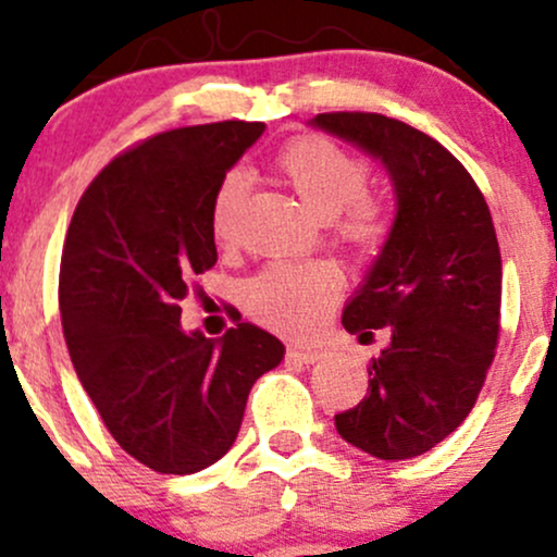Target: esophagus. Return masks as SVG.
Instances as JSON below:
<instances>
[{
	"mask_svg": "<svg viewBox=\"0 0 557 557\" xmlns=\"http://www.w3.org/2000/svg\"><path fill=\"white\" fill-rule=\"evenodd\" d=\"M287 356L296 359L300 363H317L324 359V350L322 348H304V345H296V348H287Z\"/></svg>",
	"mask_w": 557,
	"mask_h": 557,
	"instance_id": "esophagus-1",
	"label": "esophagus"
}]
</instances>
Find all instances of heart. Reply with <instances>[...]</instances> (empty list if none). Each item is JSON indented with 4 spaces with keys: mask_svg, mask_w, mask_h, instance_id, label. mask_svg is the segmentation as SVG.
Segmentation results:
<instances>
[{
    "mask_svg": "<svg viewBox=\"0 0 557 557\" xmlns=\"http://www.w3.org/2000/svg\"><path fill=\"white\" fill-rule=\"evenodd\" d=\"M277 170L309 212L332 220L345 209L343 235L359 246H374L385 235V220L363 198L369 164L327 138L304 136L290 140L277 157ZM246 196L240 170L222 177L212 201V230L216 240L233 238L235 216ZM341 290V272L324 261L314 264H272L246 285L251 314L285 332H309L322 322Z\"/></svg>",
    "mask_w": 557,
    "mask_h": 557,
    "instance_id": "b5f03b06",
    "label": "heart"
}]
</instances>
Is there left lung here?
I'll list each match as a JSON object with an SVG mask.
<instances>
[{
  "mask_svg": "<svg viewBox=\"0 0 557 557\" xmlns=\"http://www.w3.org/2000/svg\"><path fill=\"white\" fill-rule=\"evenodd\" d=\"M311 127L382 164L395 216L343 309L361 343L389 330L369 363V393L337 413L345 443L382 461L417 458L474 408L500 332V248L482 190L445 146L369 112H332Z\"/></svg>",
  "mask_w": 557,
  "mask_h": 557,
  "instance_id": "obj_1",
  "label": "left lung"
}]
</instances>
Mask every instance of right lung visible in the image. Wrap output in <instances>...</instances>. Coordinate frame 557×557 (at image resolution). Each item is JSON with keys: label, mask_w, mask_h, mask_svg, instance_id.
Segmentation results:
<instances>
[{"label": "right lung", "mask_w": 557, "mask_h": 557, "mask_svg": "<svg viewBox=\"0 0 557 557\" xmlns=\"http://www.w3.org/2000/svg\"><path fill=\"white\" fill-rule=\"evenodd\" d=\"M264 123L177 127L99 172L67 227L62 332L75 374L125 453L196 474L238 437L248 393L285 345L251 322L185 332L190 277L216 261L212 201Z\"/></svg>", "instance_id": "1"}]
</instances>
